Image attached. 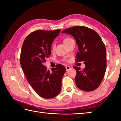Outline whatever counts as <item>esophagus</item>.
Listing matches in <instances>:
<instances>
[{
    "label": "esophagus",
    "mask_w": 121,
    "mask_h": 121,
    "mask_svg": "<svg viewBox=\"0 0 121 121\" xmlns=\"http://www.w3.org/2000/svg\"><path fill=\"white\" fill-rule=\"evenodd\" d=\"M65 68H66V71H69V70H70V68H71V67L70 66H68V65H66V66H65Z\"/></svg>",
    "instance_id": "34e87169"
}]
</instances>
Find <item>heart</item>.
Segmentation results:
<instances>
[{
	"label": "heart",
	"mask_w": 121,
	"mask_h": 121,
	"mask_svg": "<svg viewBox=\"0 0 121 121\" xmlns=\"http://www.w3.org/2000/svg\"><path fill=\"white\" fill-rule=\"evenodd\" d=\"M71 39H72V38H71L70 37H66V38H65V39H64L63 42L65 44V43H67L69 42V41L71 40ZM55 45L53 44L52 45V47H51V50H52V51H54V50H55Z\"/></svg>",
	"instance_id": "obj_1"
}]
</instances>
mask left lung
Here are the masks:
<instances>
[{"label": "left lung", "instance_id": "1", "mask_svg": "<svg viewBox=\"0 0 121 121\" xmlns=\"http://www.w3.org/2000/svg\"><path fill=\"white\" fill-rule=\"evenodd\" d=\"M62 33L72 35L78 47L76 62L84 61L85 68L81 70L78 66L75 83L79 89L91 91L101 83L107 68L106 49L104 42L94 30L84 26H75L66 29Z\"/></svg>", "mask_w": 121, "mask_h": 121}]
</instances>
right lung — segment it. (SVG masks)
<instances>
[{
    "mask_svg": "<svg viewBox=\"0 0 121 121\" xmlns=\"http://www.w3.org/2000/svg\"><path fill=\"white\" fill-rule=\"evenodd\" d=\"M60 30H37L25 38L20 60L27 81L39 96L50 99L57 96L61 89V81L66 69L59 64L52 72L44 65L51 54V44Z\"/></svg>",
    "mask_w": 121,
    "mask_h": 121,
    "instance_id": "1",
    "label": "right lung"
}]
</instances>
